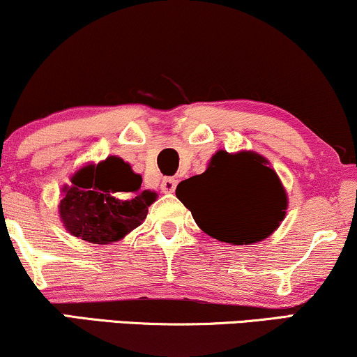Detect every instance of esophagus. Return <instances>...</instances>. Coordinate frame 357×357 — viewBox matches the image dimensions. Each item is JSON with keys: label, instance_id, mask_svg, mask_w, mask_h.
Listing matches in <instances>:
<instances>
[{"label": "esophagus", "instance_id": "obj_1", "mask_svg": "<svg viewBox=\"0 0 357 357\" xmlns=\"http://www.w3.org/2000/svg\"><path fill=\"white\" fill-rule=\"evenodd\" d=\"M176 184H178V181H176L174 178H165L163 181H161V191L166 192V194H171L176 191Z\"/></svg>", "mask_w": 357, "mask_h": 357}]
</instances>
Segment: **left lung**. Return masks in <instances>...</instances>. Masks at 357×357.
I'll use <instances>...</instances> for the list:
<instances>
[{
    "label": "left lung",
    "instance_id": "8db88e82",
    "mask_svg": "<svg viewBox=\"0 0 357 357\" xmlns=\"http://www.w3.org/2000/svg\"><path fill=\"white\" fill-rule=\"evenodd\" d=\"M176 196L207 236L232 245L267 238L285 219L288 206L275 169L254 151L219 150L204 173L178 184Z\"/></svg>",
    "mask_w": 357,
    "mask_h": 357
}]
</instances>
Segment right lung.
Returning a JSON list of instances; mask_svg holds the SVG:
<instances>
[{
	"label": "right lung",
	"instance_id": "obj_1",
	"mask_svg": "<svg viewBox=\"0 0 357 357\" xmlns=\"http://www.w3.org/2000/svg\"><path fill=\"white\" fill-rule=\"evenodd\" d=\"M142 176L119 156L87 165L70 178L59 214L74 237L90 243H110L123 238L146 219L156 192L142 191Z\"/></svg>",
	"mask_w": 357,
	"mask_h": 357
}]
</instances>
